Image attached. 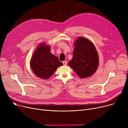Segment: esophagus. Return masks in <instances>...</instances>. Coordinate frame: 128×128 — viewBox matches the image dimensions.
I'll return each mask as SVG.
<instances>
[{
    "mask_svg": "<svg viewBox=\"0 0 128 128\" xmlns=\"http://www.w3.org/2000/svg\"><path fill=\"white\" fill-rule=\"evenodd\" d=\"M63 64L64 65H67V61L66 60H64V61H63Z\"/></svg>",
    "mask_w": 128,
    "mask_h": 128,
    "instance_id": "obj_1",
    "label": "esophagus"
}]
</instances>
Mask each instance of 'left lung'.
I'll list each match as a JSON object with an SVG mask.
<instances>
[{"instance_id":"obj_1","label":"left lung","mask_w":128,"mask_h":128,"mask_svg":"<svg viewBox=\"0 0 128 128\" xmlns=\"http://www.w3.org/2000/svg\"><path fill=\"white\" fill-rule=\"evenodd\" d=\"M73 58L69 66L80 78L92 76L98 65V56L95 46L86 38L79 37L75 44Z\"/></svg>"}]
</instances>
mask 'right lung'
I'll return each mask as SVG.
<instances>
[{
  "instance_id": "obj_1",
  "label": "right lung",
  "mask_w": 128,
  "mask_h": 128,
  "mask_svg": "<svg viewBox=\"0 0 128 128\" xmlns=\"http://www.w3.org/2000/svg\"><path fill=\"white\" fill-rule=\"evenodd\" d=\"M50 47L42 44L35 52L30 61V67L34 73L38 77L48 79L58 68L62 66L58 58L52 54Z\"/></svg>"
}]
</instances>
